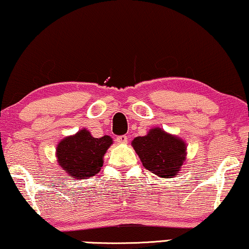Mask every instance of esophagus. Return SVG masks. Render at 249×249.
<instances>
[{
    "label": "esophagus",
    "instance_id": "34e87169",
    "mask_svg": "<svg viewBox=\"0 0 249 249\" xmlns=\"http://www.w3.org/2000/svg\"><path fill=\"white\" fill-rule=\"evenodd\" d=\"M116 142H118V143H127L128 142V137L125 136V135H122V136H118L117 137V139H116Z\"/></svg>",
    "mask_w": 249,
    "mask_h": 249
}]
</instances>
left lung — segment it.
<instances>
[{
  "label": "left lung",
  "mask_w": 249,
  "mask_h": 249,
  "mask_svg": "<svg viewBox=\"0 0 249 249\" xmlns=\"http://www.w3.org/2000/svg\"><path fill=\"white\" fill-rule=\"evenodd\" d=\"M131 145L143 167L160 178H174L185 161L186 143L160 128H153L146 136L136 137Z\"/></svg>",
  "instance_id": "left-lung-1"
}]
</instances>
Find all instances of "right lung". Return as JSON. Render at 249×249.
Listing matches in <instances>:
<instances>
[{
	"label": "right lung",
	"mask_w": 249,
	"mask_h": 249,
	"mask_svg": "<svg viewBox=\"0 0 249 249\" xmlns=\"http://www.w3.org/2000/svg\"><path fill=\"white\" fill-rule=\"evenodd\" d=\"M112 145L110 136L94 138L86 129L64 138L56 150L57 161L70 178L85 179L103 166V156Z\"/></svg>",
	"instance_id": "obj_1"
}]
</instances>
